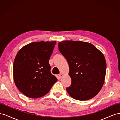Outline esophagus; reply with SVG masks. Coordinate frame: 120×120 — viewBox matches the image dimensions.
<instances>
[{
  "instance_id": "obj_1",
  "label": "esophagus",
  "mask_w": 120,
  "mask_h": 120,
  "mask_svg": "<svg viewBox=\"0 0 120 120\" xmlns=\"http://www.w3.org/2000/svg\"><path fill=\"white\" fill-rule=\"evenodd\" d=\"M59 75V77H60V78H62V77H63V75L61 74H60Z\"/></svg>"
}]
</instances>
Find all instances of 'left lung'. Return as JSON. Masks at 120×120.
<instances>
[{
  "label": "left lung",
  "instance_id": "obj_1",
  "mask_svg": "<svg viewBox=\"0 0 120 120\" xmlns=\"http://www.w3.org/2000/svg\"><path fill=\"white\" fill-rule=\"evenodd\" d=\"M58 46L70 67L71 84L66 89L68 94L79 101L88 100L97 95L106 75L103 54L91 43L81 41H63Z\"/></svg>",
  "mask_w": 120,
  "mask_h": 120
}]
</instances>
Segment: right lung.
<instances>
[{"label":"right lung","mask_w":120,"mask_h":120,"mask_svg":"<svg viewBox=\"0 0 120 120\" xmlns=\"http://www.w3.org/2000/svg\"><path fill=\"white\" fill-rule=\"evenodd\" d=\"M56 44V41L34 42L23 46L16 54L13 66L14 81L25 96L41 97L57 82L49 62Z\"/></svg>","instance_id":"add662e5"}]
</instances>
